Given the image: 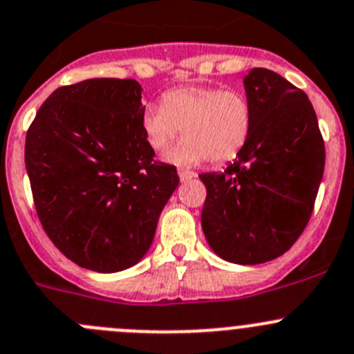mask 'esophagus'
Masks as SVG:
<instances>
[{"label": "esophagus", "instance_id": "34e87169", "mask_svg": "<svg viewBox=\"0 0 354 354\" xmlns=\"http://www.w3.org/2000/svg\"><path fill=\"white\" fill-rule=\"evenodd\" d=\"M178 176H180L181 181H188V180H194L197 174L192 173V171H185V169H180L178 171Z\"/></svg>", "mask_w": 354, "mask_h": 354}]
</instances>
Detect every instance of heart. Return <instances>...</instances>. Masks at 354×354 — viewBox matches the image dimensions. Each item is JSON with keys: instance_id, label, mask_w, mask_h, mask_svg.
<instances>
[{"instance_id": "heart-1", "label": "heart", "mask_w": 354, "mask_h": 354, "mask_svg": "<svg viewBox=\"0 0 354 354\" xmlns=\"http://www.w3.org/2000/svg\"><path fill=\"white\" fill-rule=\"evenodd\" d=\"M252 121V105L242 91L216 86L176 88L164 93L162 104H150L142 112L143 135L153 150L166 149L183 128L187 138L166 153V160L178 166L235 159Z\"/></svg>"}]
</instances>
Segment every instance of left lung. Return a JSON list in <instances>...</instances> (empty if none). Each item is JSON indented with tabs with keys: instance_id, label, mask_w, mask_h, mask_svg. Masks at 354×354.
Instances as JSON below:
<instances>
[{
	"instance_id": "8db88e82",
	"label": "left lung",
	"mask_w": 354,
	"mask_h": 354,
	"mask_svg": "<svg viewBox=\"0 0 354 354\" xmlns=\"http://www.w3.org/2000/svg\"><path fill=\"white\" fill-rule=\"evenodd\" d=\"M252 129L225 173L201 174L209 247L235 264L282 256L306 228L325 167L317 114L303 90L268 68L243 77Z\"/></svg>"
}]
</instances>
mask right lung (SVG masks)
<instances>
[{
	"instance_id": "1",
	"label": "right lung",
	"mask_w": 354,
	"mask_h": 354,
	"mask_svg": "<svg viewBox=\"0 0 354 354\" xmlns=\"http://www.w3.org/2000/svg\"><path fill=\"white\" fill-rule=\"evenodd\" d=\"M142 86L97 77L62 86L26 136V169L44 232L77 266L131 268L147 254L180 178L153 160Z\"/></svg>"
}]
</instances>
